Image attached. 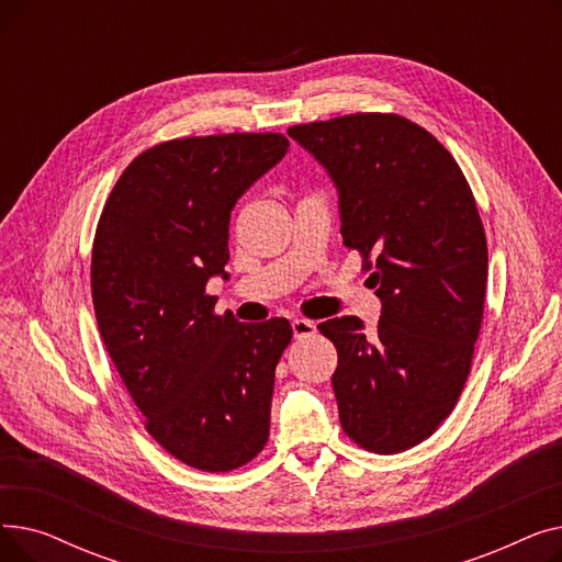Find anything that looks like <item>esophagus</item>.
I'll list each match as a JSON object with an SVG mask.
<instances>
[{"label": "esophagus", "mask_w": 562, "mask_h": 562, "mask_svg": "<svg viewBox=\"0 0 562 562\" xmlns=\"http://www.w3.org/2000/svg\"><path fill=\"white\" fill-rule=\"evenodd\" d=\"M291 330H293V337H296V339L312 337L316 333V323L307 321V318H293L291 321Z\"/></svg>", "instance_id": "1"}]
</instances>
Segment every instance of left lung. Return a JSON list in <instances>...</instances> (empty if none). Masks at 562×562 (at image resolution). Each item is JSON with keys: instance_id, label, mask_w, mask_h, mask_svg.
Listing matches in <instances>:
<instances>
[{"instance_id": "obj_1", "label": "left lung", "mask_w": 562, "mask_h": 562, "mask_svg": "<svg viewBox=\"0 0 562 562\" xmlns=\"http://www.w3.org/2000/svg\"><path fill=\"white\" fill-rule=\"evenodd\" d=\"M339 191L344 246L373 269L378 330L323 321L337 348L333 390L344 432L373 453L422 445L456 407L481 333L487 241L451 153L396 113L289 127Z\"/></svg>"}]
</instances>
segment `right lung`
Segmentation results:
<instances>
[{"label":"right lung","mask_w":562,"mask_h":562,"mask_svg":"<svg viewBox=\"0 0 562 562\" xmlns=\"http://www.w3.org/2000/svg\"><path fill=\"white\" fill-rule=\"evenodd\" d=\"M282 134L187 136L140 153L115 182L93 241L102 341L145 430L200 471L250 462L271 428L286 318L239 323L204 291L225 278L229 214L284 155Z\"/></svg>","instance_id":"right-lung-1"}]
</instances>
